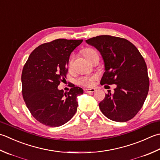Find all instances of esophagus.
Wrapping results in <instances>:
<instances>
[{
    "label": "esophagus",
    "instance_id": "34e87169",
    "mask_svg": "<svg viewBox=\"0 0 160 160\" xmlns=\"http://www.w3.org/2000/svg\"><path fill=\"white\" fill-rule=\"evenodd\" d=\"M96 92V89L94 88H92V89H84V92L87 93H93Z\"/></svg>",
    "mask_w": 160,
    "mask_h": 160
}]
</instances>
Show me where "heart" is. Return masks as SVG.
I'll return each mask as SVG.
<instances>
[{
	"label": "heart",
	"instance_id": "obj_1",
	"mask_svg": "<svg viewBox=\"0 0 160 160\" xmlns=\"http://www.w3.org/2000/svg\"><path fill=\"white\" fill-rule=\"evenodd\" d=\"M82 52L84 55L85 56V57L87 58V59H89L90 62L92 61V59L94 58L95 56L98 55V52H96V50L91 48H84L82 51ZM71 63H72V59H71V61L69 62V65H71ZM97 78H98V76H97L96 75H94V76H92L80 77V78H78V79L77 82L78 84H80V85H82L84 87H90L92 85L93 83V81H94Z\"/></svg>",
	"mask_w": 160,
	"mask_h": 160
}]
</instances>
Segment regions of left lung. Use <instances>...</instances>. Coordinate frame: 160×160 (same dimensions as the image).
Segmentation results:
<instances>
[{
	"mask_svg": "<svg viewBox=\"0 0 160 160\" xmlns=\"http://www.w3.org/2000/svg\"><path fill=\"white\" fill-rule=\"evenodd\" d=\"M101 52L105 73L101 84H117L114 92L105 94L99 103L102 113L112 121L126 122L138 113L149 89V78L144 59L129 41L101 35L86 40Z\"/></svg>",
	"mask_w": 160,
	"mask_h": 160,
	"instance_id": "left-lung-1",
	"label": "left lung"
}]
</instances>
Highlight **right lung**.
<instances>
[{
	"label": "right lung",
	"instance_id": "obj_1",
	"mask_svg": "<svg viewBox=\"0 0 160 160\" xmlns=\"http://www.w3.org/2000/svg\"><path fill=\"white\" fill-rule=\"evenodd\" d=\"M82 39H58L39 46L31 52L21 75L22 94L31 114L49 127L62 126L76 114L80 87L64 93L58 87L67 78L71 53Z\"/></svg>",
	"mask_w": 160,
	"mask_h": 160
}]
</instances>
